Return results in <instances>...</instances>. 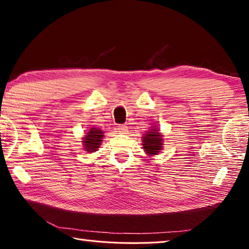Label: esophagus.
I'll return each mask as SVG.
<instances>
[{
	"label": "esophagus",
	"instance_id": "obj_1",
	"mask_svg": "<svg viewBox=\"0 0 249 249\" xmlns=\"http://www.w3.org/2000/svg\"><path fill=\"white\" fill-rule=\"evenodd\" d=\"M116 129L120 134H126L128 132V127L126 125H119V126H117Z\"/></svg>",
	"mask_w": 249,
	"mask_h": 249
}]
</instances>
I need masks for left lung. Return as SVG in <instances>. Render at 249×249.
<instances>
[{
	"mask_svg": "<svg viewBox=\"0 0 249 249\" xmlns=\"http://www.w3.org/2000/svg\"><path fill=\"white\" fill-rule=\"evenodd\" d=\"M163 147V135L155 124L142 135V148L149 157L158 155Z\"/></svg>",
	"mask_w": 249,
	"mask_h": 249,
	"instance_id": "1",
	"label": "left lung"
}]
</instances>
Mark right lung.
Here are the masks:
<instances>
[{
	"instance_id": "obj_1",
	"label": "right lung",
	"mask_w": 249,
	"mask_h": 249,
	"mask_svg": "<svg viewBox=\"0 0 249 249\" xmlns=\"http://www.w3.org/2000/svg\"><path fill=\"white\" fill-rule=\"evenodd\" d=\"M103 137L104 132L102 129L91 127L82 137L83 149L86 150L87 153H95V151L100 148Z\"/></svg>"
}]
</instances>
